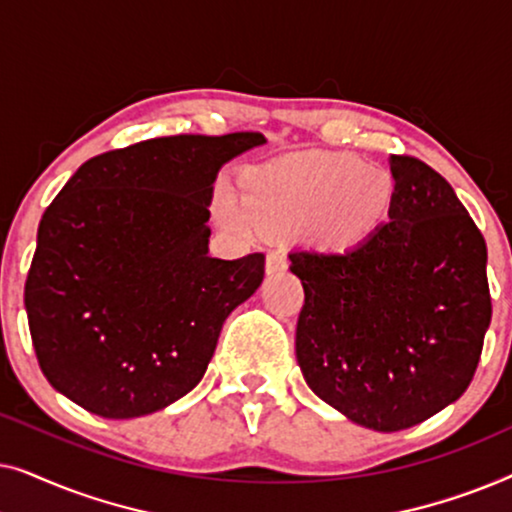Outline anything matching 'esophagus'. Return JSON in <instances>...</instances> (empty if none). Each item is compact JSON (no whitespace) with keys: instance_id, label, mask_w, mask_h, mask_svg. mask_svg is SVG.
<instances>
[{"instance_id":"34e87169","label":"esophagus","mask_w":512,"mask_h":512,"mask_svg":"<svg viewBox=\"0 0 512 512\" xmlns=\"http://www.w3.org/2000/svg\"><path fill=\"white\" fill-rule=\"evenodd\" d=\"M286 265H289V261H286V254L284 251H270L268 258H265V270H268V275H275V272H284Z\"/></svg>"}]
</instances>
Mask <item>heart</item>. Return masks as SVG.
I'll return each instance as SVG.
<instances>
[{"label":"heart","instance_id":"b5f03b06","mask_svg":"<svg viewBox=\"0 0 512 512\" xmlns=\"http://www.w3.org/2000/svg\"><path fill=\"white\" fill-rule=\"evenodd\" d=\"M394 181L354 153L293 156L254 167L244 195L221 186L214 214L228 230L256 235L310 223L333 247H349L373 233L394 205Z\"/></svg>","mask_w":512,"mask_h":512}]
</instances>
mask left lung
Here are the masks:
<instances>
[{
    "mask_svg": "<svg viewBox=\"0 0 512 512\" xmlns=\"http://www.w3.org/2000/svg\"><path fill=\"white\" fill-rule=\"evenodd\" d=\"M389 221L347 251L296 249L305 291L296 356L321 401L375 431L410 429L457 401L492 319L487 244L452 186L391 156Z\"/></svg>",
    "mask_w": 512,
    "mask_h": 512,
    "instance_id": "left-lung-1",
    "label": "left lung"
}]
</instances>
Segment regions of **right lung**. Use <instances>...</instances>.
Segmentation results:
<instances>
[{
    "instance_id": "right-lung-1",
    "label": "right lung",
    "mask_w": 512,
    "mask_h": 512,
    "mask_svg": "<svg viewBox=\"0 0 512 512\" xmlns=\"http://www.w3.org/2000/svg\"><path fill=\"white\" fill-rule=\"evenodd\" d=\"M261 132L174 135L83 163L41 216L25 310L41 373L83 410L132 419L205 375L265 256H207L221 165Z\"/></svg>"
}]
</instances>
